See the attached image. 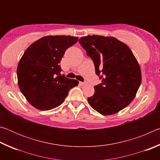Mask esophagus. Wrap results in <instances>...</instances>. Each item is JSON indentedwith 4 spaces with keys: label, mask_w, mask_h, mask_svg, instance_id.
Segmentation results:
<instances>
[{
    "label": "esophagus",
    "mask_w": 160,
    "mask_h": 160,
    "mask_svg": "<svg viewBox=\"0 0 160 160\" xmlns=\"http://www.w3.org/2000/svg\"><path fill=\"white\" fill-rule=\"evenodd\" d=\"M86 82H80V85H86Z\"/></svg>",
    "instance_id": "esophagus-1"
}]
</instances>
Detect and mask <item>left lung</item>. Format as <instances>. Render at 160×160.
Wrapping results in <instances>:
<instances>
[{
	"label": "left lung",
	"mask_w": 160,
	"mask_h": 160,
	"mask_svg": "<svg viewBox=\"0 0 160 160\" xmlns=\"http://www.w3.org/2000/svg\"><path fill=\"white\" fill-rule=\"evenodd\" d=\"M79 43L102 80L94 87L93 96L88 98L89 104L102 115L120 112L134 99L141 83V70L132 51L113 37H82Z\"/></svg>",
	"instance_id": "left-lung-1"
}]
</instances>
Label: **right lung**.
Wrapping results in <instances>:
<instances>
[{
  "mask_svg": "<svg viewBox=\"0 0 160 160\" xmlns=\"http://www.w3.org/2000/svg\"><path fill=\"white\" fill-rule=\"evenodd\" d=\"M78 40L65 35L46 36L32 44L22 56L17 68L18 85L36 109L47 111L60 106L70 89L79 84L61 76L59 65L65 51Z\"/></svg>",
  "mask_w": 160,
  "mask_h": 160,
  "instance_id": "1",
  "label": "right lung"
}]
</instances>
